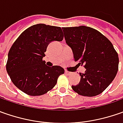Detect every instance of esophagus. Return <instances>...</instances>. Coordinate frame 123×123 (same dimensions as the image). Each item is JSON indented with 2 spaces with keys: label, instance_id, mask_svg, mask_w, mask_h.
Masks as SVG:
<instances>
[{
  "label": "esophagus",
  "instance_id": "obj_1",
  "mask_svg": "<svg viewBox=\"0 0 123 123\" xmlns=\"http://www.w3.org/2000/svg\"><path fill=\"white\" fill-rule=\"evenodd\" d=\"M65 73L66 74H68V75H70V74H72V73H71V72H69L68 70H66V71H65Z\"/></svg>",
  "mask_w": 123,
  "mask_h": 123
}]
</instances>
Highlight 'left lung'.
Listing matches in <instances>:
<instances>
[{
	"mask_svg": "<svg viewBox=\"0 0 123 123\" xmlns=\"http://www.w3.org/2000/svg\"><path fill=\"white\" fill-rule=\"evenodd\" d=\"M66 44L71 48L77 65H84L79 84L72 86L78 94L94 97L103 92L115 78L118 55L111 42L101 33L86 26L64 27Z\"/></svg>",
	"mask_w": 123,
	"mask_h": 123,
	"instance_id": "8db88e82",
	"label": "left lung"
}]
</instances>
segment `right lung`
Listing matches in <instances>:
<instances>
[{
	"mask_svg": "<svg viewBox=\"0 0 123 123\" xmlns=\"http://www.w3.org/2000/svg\"><path fill=\"white\" fill-rule=\"evenodd\" d=\"M61 27L37 24L24 31L8 53L6 69L13 83L30 96H40L53 89L64 73L59 66L49 67L42 60L48 45L63 40Z\"/></svg>",
	"mask_w": 123,
	"mask_h": 123,
	"instance_id": "obj_1",
	"label": "right lung"
}]
</instances>
